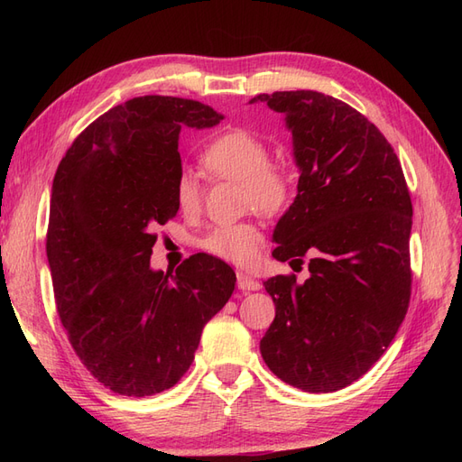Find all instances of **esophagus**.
<instances>
[{
  "label": "esophagus",
  "mask_w": 462,
  "mask_h": 462,
  "mask_svg": "<svg viewBox=\"0 0 462 462\" xmlns=\"http://www.w3.org/2000/svg\"><path fill=\"white\" fill-rule=\"evenodd\" d=\"M236 285H239L241 291H260L262 289V283L256 282V279L248 277L245 273H239L236 275Z\"/></svg>",
  "instance_id": "1"
}]
</instances>
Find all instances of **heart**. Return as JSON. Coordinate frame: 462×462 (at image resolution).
<instances>
[{
	"instance_id": "obj_1",
	"label": "heart",
	"mask_w": 462,
	"mask_h": 462,
	"mask_svg": "<svg viewBox=\"0 0 462 462\" xmlns=\"http://www.w3.org/2000/svg\"><path fill=\"white\" fill-rule=\"evenodd\" d=\"M270 146L246 129H231L216 136L202 156L200 165L216 179L243 180L245 202L263 216H279L295 199V180L282 163L270 162ZM173 199L185 217H197L204 206V187L197 175L180 173L173 187ZM206 253L233 262L253 265L262 254L263 231L256 223H226L202 239Z\"/></svg>"
}]
</instances>
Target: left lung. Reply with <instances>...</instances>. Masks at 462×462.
I'll list each match as a JSON object with an SVG mask.
<instances>
[{"label": "left lung", "instance_id": "left-lung-1", "mask_svg": "<svg viewBox=\"0 0 462 462\" xmlns=\"http://www.w3.org/2000/svg\"><path fill=\"white\" fill-rule=\"evenodd\" d=\"M285 114L300 167L279 219L273 256L304 263L263 282L275 319L260 341L268 368L292 387L331 393L365 375L409 310L412 202L397 153L348 104L314 90L258 94Z\"/></svg>", "mask_w": 462, "mask_h": 462}]
</instances>
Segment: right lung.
<instances>
[{
    "label": "right lung",
    "mask_w": 462,
    "mask_h": 462,
    "mask_svg": "<svg viewBox=\"0 0 462 462\" xmlns=\"http://www.w3.org/2000/svg\"><path fill=\"white\" fill-rule=\"evenodd\" d=\"M221 119L197 100L133 97L92 121L55 171L46 233L55 306L79 360L114 393L173 387L233 295L231 265L204 253L175 272L150 270L153 231L179 212V133Z\"/></svg>",
    "instance_id": "add662e5"
}]
</instances>
